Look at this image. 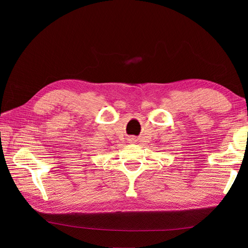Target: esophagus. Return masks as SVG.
<instances>
[{
	"label": "esophagus",
	"mask_w": 248,
	"mask_h": 248,
	"mask_svg": "<svg viewBox=\"0 0 248 248\" xmlns=\"http://www.w3.org/2000/svg\"><path fill=\"white\" fill-rule=\"evenodd\" d=\"M134 141H135V140H133V141H132V143H134Z\"/></svg>",
	"instance_id": "esophagus-1"
}]
</instances>
